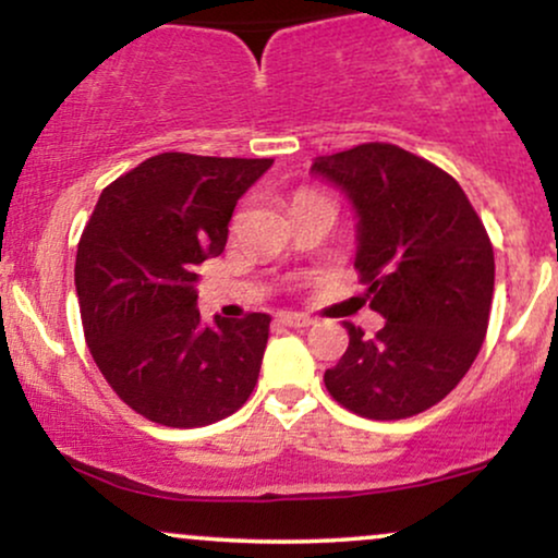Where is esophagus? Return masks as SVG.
<instances>
[{
    "mask_svg": "<svg viewBox=\"0 0 558 558\" xmlns=\"http://www.w3.org/2000/svg\"><path fill=\"white\" fill-rule=\"evenodd\" d=\"M278 323L288 325V328H310L315 319H312L310 315H301V312H280Z\"/></svg>",
    "mask_w": 558,
    "mask_h": 558,
    "instance_id": "esophagus-1",
    "label": "esophagus"
}]
</instances>
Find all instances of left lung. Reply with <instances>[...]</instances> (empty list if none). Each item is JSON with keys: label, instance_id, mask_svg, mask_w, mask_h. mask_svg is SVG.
<instances>
[{"label": "left lung", "instance_id": "left-lung-1", "mask_svg": "<svg viewBox=\"0 0 558 558\" xmlns=\"http://www.w3.org/2000/svg\"><path fill=\"white\" fill-rule=\"evenodd\" d=\"M310 172L336 185L356 217L354 265L375 338L345 323L349 349L325 373L341 407L403 420L446 399L475 362L493 301V246L462 185L393 144L317 157Z\"/></svg>", "mask_w": 558, "mask_h": 558}]
</instances>
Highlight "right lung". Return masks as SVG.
<instances>
[{"label":"right lung","mask_w":558,"mask_h":558,"mask_svg":"<svg viewBox=\"0 0 558 558\" xmlns=\"http://www.w3.org/2000/svg\"><path fill=\"white\" fill-rule=\"evenodd\" d=\"M270 165L165 151L107 185L83 230L75 293L88 351L114 393L157 425H213L257 386L272 317L204 325L196 283Z\"/></svg>","instance_id":"add662e5"}]
</instances>
